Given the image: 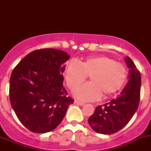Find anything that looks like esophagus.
Listing matches in <instances>:
<instances>
[{"label": "esophagus", "mask_w": 151, "mask_h": 151, "mask_svg": "<svg viewBox=\"0 0 151 151\" xmlns=\"http://www.w3.org/2000/svg\"><path fill=\"white\" fill-rule=\"evenodd\" d=\"M74 104H75L80 105V106H84V105H85V103L81 102V101H75Z\"/></svg>", "instance_id": "34e87169"}]
</instances>
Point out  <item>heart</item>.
I'll return each mask as SVG.
<instances>
[{
  "label": "heart",
  "instance_id": "heart-1",
  "mask_svg": "<svg viewBox=\"0 0 151 151\" xmlns=\"http://www.w3.org/2000/svg\"><path fill=\"white\" fill-rule=\"evenodd\" d=\"M90 76L91 82L75 91L84 101L98 99L111 95L120 90L127 78V69L123 64L106 56H92L81 62L69 61L65 66L64 77L71 90L82 85Z\"/></svg>",
  "mask_w": 151,
  "mask_h": 151
}]
</instances>
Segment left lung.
Wrapping results in <instances>:
<instances>
[{
	"label": "left lung",
	"mask_w": 151,
	"mask_h": 151,
	"mask_svg": "<svg viewBox=\"0 0 151 151\" xmlns=\"http://www.w3.org/2000/svg\"><path fill=\"white\" fill-rule=\"evenodd\" d=\"M125 63L130 69L129 82L125 88L116 99L97 106L89 117V125L96 132L104 134L117 132L129 123L138 109L141 93V73L129 57L125 58Z\"/></svg>",
	"instance_id": "obj_1"
}]
</instances>
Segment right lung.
Instances as JSON below:
<instances>
[{
  "instance_id": "right-lung-1",
  "label": "right lung",
  "mask_w": 151,
  "mask_h": 151,
  "mask_svg": "<svg viewBox=\"0 0 151 151\" xmlns=\"http://www.w3.org/2000/svg\"><path fill=\"white\" fill-rule=\"evenodd\" d=\"M69 55L44 48L29 53L13 69L10 101L21 123L35 133H46L60 125L74 100L63 87L64 63Z\"/></svg>"
}]
</instances>
